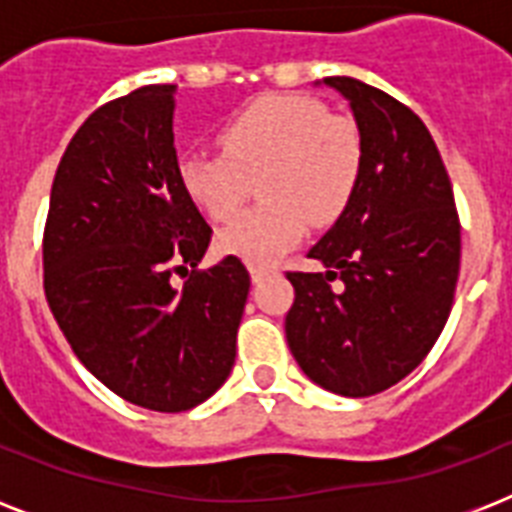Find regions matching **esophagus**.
<instances>
[{
  "label": "esophagus",
  "mask_w": 512,
  "mask_h": 512,
  "mask_svg": "<svg viewBox=\"0 0 512 512\" xmlns=\"http://www.w3.org/2000/svg\"><path fill=\"white\" fill-rule=\"evenodd\" d=\"M268 273H271V268H265V265H252V268H249V276H252L255 284H260Z\"/></svg>",
  "instance_id": "esophagus-1"
}]
</instances>
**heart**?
Returning <instances> with one entry per match:
<instances>
[{"label":"heart","mask_w":512,"mask_h":512,"mask_svg":"<svg viewBox=\"0 0 512 512\" xmlns=\"http://www.w3.org/2000/svg\"><path fill=\"white\" fill-rule=\"evenodd\" d=\"M223 154H185L180 188L209 220H228L252 193L263 204L217 233L223 255L273 263L303 239L305 225H332L364 175V135L345 114L305 95H263L217 130Z\"/></svg>","instance_id":"b5f03b06"}]
</instances>
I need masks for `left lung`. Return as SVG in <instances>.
Wrapping results in <instances>:
<instances>
[{
  "label": "left lung",
  "instance_id": "1",
  "mask_svg": "<svg viewBox=\"0 0 512 512\" xmlns=\"http://www.w3.org/2000/svg\"><path fill=\"white\" fill-rule=\"evenodd\" d=\"M364 135V175L350 207L308 257L321 273H287L295 287L284 329L316 385L374 396L428 356L452 311L460 217L428 127L388 92L327 76Z\"/></svg>",
  "mask_w": 512,
  "mask_h": 512
}]
</instances>
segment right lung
Listing matches in <instances>:
<instances>
[{"label":"right lung","instance_id":"1","mask_svg":"<svg viewBox=\"0 0 512 512\" xmlns=\"http://www.w3.org/2000/svg\"><path fill=\"white\" fill-rule=\"evenodd\" d=\"M175 84H148L76 130L52 180L44 295L76 358L154 412L207 401L233 369L249 295L239 257L193 273L207 225L177 180ZM189 276L183 288L171 273Z\"/></svg>","mask_w":512,"mask_h":512}]
</instances>
